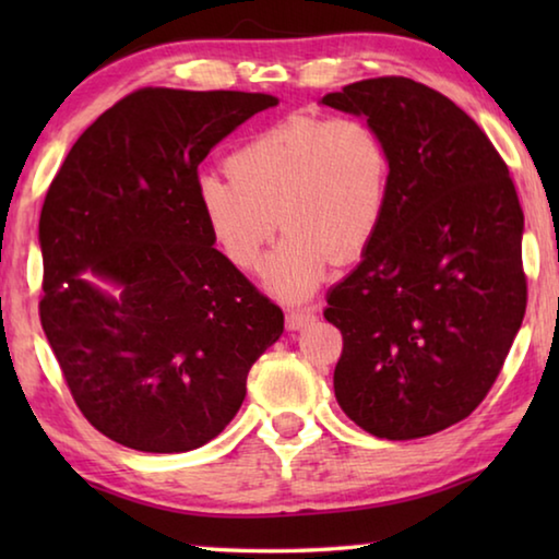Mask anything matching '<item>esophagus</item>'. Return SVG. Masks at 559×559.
<instances>
[{
    "label": "esophagus",
    "instance_id": "1",
    "mask_svg": "<svg viewBox=\"0 0 559 559\" xmlns=\"http://www.w3.org/2000/svg\"><path fill=\"white\" fill-rule=\"evenodd\" d=\"M313 318H316V308H293L286 316V325L288 330H300L306 328Z\"/></svg>",
    "mask_w": 559,
    "mask_h": 559
}]
</instances>
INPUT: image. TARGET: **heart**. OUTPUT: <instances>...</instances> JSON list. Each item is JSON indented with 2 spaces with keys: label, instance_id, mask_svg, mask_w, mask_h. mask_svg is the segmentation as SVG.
<instances>
[{
  "label": "heart",
  "instance_id": "b5f03b06",
  "mask_svg": "<svg viewBox=\"0 0 559 559\" xmlns=\"http://www.w3.org/2000/svg\"><path fill=\"white\" fill-rule=\"evenodd\" d=\"M197 179V204L226 261L257 271L278 222L288 229L266 266L269 288L298 300L313 293L330 257L343 263L374 239L390 200L392 159L365 118L290 116Z\"/></svg>",
  "mask_w": 559,
  "mask_h": 559
}]
</instances>
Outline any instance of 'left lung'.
<instances>
[{
	"label": "left lung",
	"mask_w": 559,
	"mask_h": 559,
	"mask_svg": "<svg viewBox=\"0 0 559 559\" xmlns=\"http://www.w3.org/2000/svg\"><path fill=\"white\" fill-rule=\"evenodd\" d=\"M323 103L365 116L392 159L380 229L328 293L337 404L377 439L429 437L486 400L523 323L515 185L476 120L424 83L382 75Z\"/></svg>",
	"instance_id": "1"
}]
</instances>
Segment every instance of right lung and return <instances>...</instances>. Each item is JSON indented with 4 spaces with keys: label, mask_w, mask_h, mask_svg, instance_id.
<instances>
[{
    "label": "right lung",
    "mask_w": 559,
    "mask_h": 559,
    "mask_svg": "<svg viewBox=\"0 0 559 559\" xmlns=\"http://www.w3.org/2000/svg\"><path fill=\"white\" fill-rule=\"evenodd\" d=\"M273 106L140 88L83 130L46 192L41 328L81 414L122 447L182 453L219 437L283 333V310L214 249L197 204L202 159Z\"/></svg>",
    "instance_id": "1"
}]
</instances>
